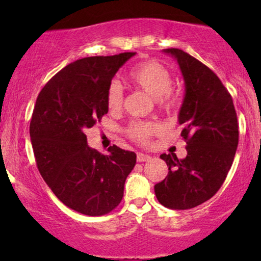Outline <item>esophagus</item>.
<instances>
[{
    "instance_id": "esophagus-1",
    "label": "esophagus",
    "mask_w": 261,
    "mask_h": 261,
    "mask_svg": "<svg viewBox=\"0 0 261 261\" xmlns=\"http://www.w3.org/2000/svg\"><path fill=\"white\" fill-rule=\"evenodd\" d=\"M137 160L138 162H149V160H151V156L148 154H144V153H138Z\"/></svg>"
}]
</instances>
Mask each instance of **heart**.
I'll list each match as a JSON object with an SVG mask.
<instances>
[{
  "label": "heart",
  "instance_id": "heart-1",
  "mask_svg": "<svg viewBox=\"0 0 261 261\" xmlns=\"http://www.w3.org/2000/svg\"><path fill=\"white\" fill-rule=\"evenodd\" d=\"M128 80L134 87L155 98L160 109L171 112L178 105V96L172 91L173 76L171 71L156 60H147L139 64L128 74ZM107 106L117 112L123 106V90L114 82L107 90ZM159 126L152 121H137L128 126L126 133L132 140L140 145L148 144L149 139L156 134Z\"/></svg>",
  "mask_w": 261,
  "mask_h": 261
}]
</instances>
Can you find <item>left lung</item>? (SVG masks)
Returning <instances> with one entry per match:
<instances>
[{
  "label": "left lung",
  "instance_id": "8db88e82",
  "mask_svg": "<svg viewBox=\"0 0 261 261\" xmlns=\"http://www.w3.org/2000/svg\"><path fill=\"white\" fill-rule=\"evenodd\" d=\"M177 59L185 83L178 115L188 154L160 155L169 174L154 185L158 201L170 209L195 208L222 187L239 144L233 98L214 71L179 48H166Z\"/></svg>",
  "mask_w": 261,
  "mask_h": 261
}]
</instances>
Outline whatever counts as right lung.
<instances>
[{"label": "right lung", "mask_w": 261, "mask_h": 261, "mask_svg": "<svg viewBox=\"0 0 261 261\" xmlns=\"http://www.w3.org/2000/svg\"><path fill=\"white\" fill-rule=\"evenodd\" d=\"M134 55L78 59L55 74L35 102L30 135L39 172L60 202L84 215L115 209L137 163L134 152L115 145L107 155L90 148L84 133L108 113L107 90Z\"/></svg>", "instance_id": "obj_1"}]
</instances>
